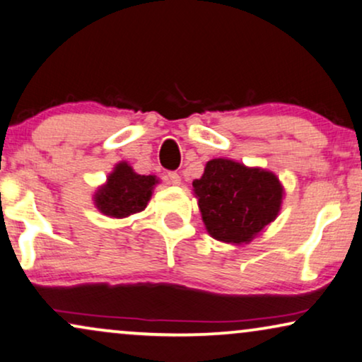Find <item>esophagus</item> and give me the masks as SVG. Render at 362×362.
<instances>
[{
    "label": "esophagus",
    "mask_w": 362,
    "mask_h": 362,
    "mask_svg": "<svg viewBox=\"0 0 362 362\" xmlns=\"http://www.w3.org/2000/svg\"><path fill=\"white\" fill-rule=\"evenodd\" d=\"M168 180H170L172 185H180L182 178H180V175H178L177 172H168Z\"/></svg>",
    "instance_id": "34e87169"
}]
</instances>
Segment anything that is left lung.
Instances as JSON below:
<instances>
[{"label":"left lung","mask_w":362,"mask_h":362,"mask_svg":"<svg viewBox=\"0 0 362 362\" xmlns=\"http://www.w3.org/2000/svg\"><path fill=\"white\" fill-rule=\"evenodd\" d=\"M202 220L211 238L247 245L276 220L285 187L273 172L231 158H211L192 182Z\"/></svg>","instance_id":"obj_1"}]
</instances>
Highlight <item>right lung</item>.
<instances>
[{
    "mask_svg": "<svg viewBox=\"0 0 362 362\" xmlns=\"http://www.w3.org/2000/svg\"><path fill=\"white\" fill-rule=\"evenodd\" d=\"M157 184L156 175H141L122 160L115 163L105 184L94 192V205L100 214L110 218H127L146 210Z\"/></svg>",
    "mask_w": 362,
    "mask_h": 362,
    "instance_id": "right-lung-1",
    "label": "right lung"
}]
</instances>
